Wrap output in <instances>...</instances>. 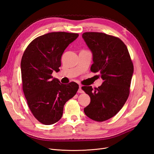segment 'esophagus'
<instances>
[{
    "mask_svg": "<svg viewBox=\"0 0 154 154\" xmlns=\"http://www.w3.org/2000/svg\"><path fill=\"white\" fill-rule=\"evenodd\" d=\"M78 93H83V91L82 90V85H79V88H78Z\"/></svg>",
    "mask_w": 154,
    "mask_h": 154,
    "instance_id": "obj_1",
    "label": "esophagus"
}]
</instances>
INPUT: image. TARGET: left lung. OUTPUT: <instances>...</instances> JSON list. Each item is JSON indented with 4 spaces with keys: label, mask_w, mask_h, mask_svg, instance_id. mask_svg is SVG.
I'll return each instance as SVG.
<instances>
[{
    "label": "left lung",
    "mask_w": 154,
    "mask_h": 154,
    "mask_svg": "<svg viewBox=\"0 0 154 154\" xmlns=\"http://www.w3.org/2000/svg\"><path fill=\"white\" fill-rule=\"evenodd\" d=\"M82 38L92 53L91 71L99 72L103 80L94 89L91 86L82 87L91 97L84 112L92 120L104 122L117 114L128 99L133 63L127 46L117 37L103 32H86Z\"/></svg>",
    "instance_id": "left-lung-1"
}]
</instances>
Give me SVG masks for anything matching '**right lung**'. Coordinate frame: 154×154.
Segmentation results:
<instances>
[{
	"instance_id": "obj_1",
	"label": "right lung",
	"mask_w": 154,
	"mask_h": 154,
	"mask_svg": "<svg viewBox=\"0 0 154 154\" xmlns=\"http://www.w3.org/2000/svg\"><path fill=\"white\" fill-rule=\"evenodd\" d=\"M78 36L66 32H49L32 40L23 54V91L32 114L44 125L58 122L64 105L78 90L76 83L64 85L52 76L54 71H60L65 49Z\"/></svg>"
}]
</instances>
